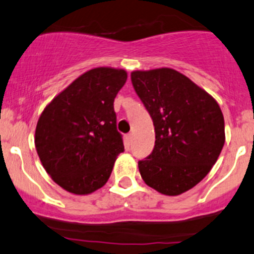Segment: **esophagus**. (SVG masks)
Instances as JSON below:
<instances>
[{"instance_id": "1", "label": "esophagus", "mask_w": 254, "mask_h": 254, "mask_svg": "<svg viewBox=\"0 0 254 254\" xmlns=\"http://www.w3.org/2000/svg\"><path fill=\"white\" fill-rule=\"evenodd\" d=\"M132 139H133V135L130 134H126V136H125V140H126V145L127 146H129L130 144H132Z\"/></svg>"}]
</instances>
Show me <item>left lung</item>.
<instances>
[{
	"mask_svg": "<svg viewBox=\"0 0 254 254\" xmlns=\"http://www.w3.org/2000/svg\"><path fill=\"white\" fill-rule=\"evenodd\" d=\"M130 79L156 132L152 152L138 162L142 180L165 195L193 189L211 170L226 140L218 103L172 68L135 70Z\"/></svg>",
	"mask_w": 254,
	"mask_h": 254,
	"instance_id": "obj_1",
	"label": "left lung"
}]
</instances>
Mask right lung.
Wrapping results in <instances>:
<instances>
[{"label":"right lung","mask_w":254,"mask_h":254,"mask_svg":"<svg viewBox=\"0 0 254 254\" xmlns=\"http://www.w3.org/2000/svg\"><path fill=\"white\" fill-rule=\"evenodd\" d=\"M126 80L124 69L93 68L43 110L36 127L37 153L51 179L67 192L90 194L103 187L125 151L114 99Z\"/></svg>","instance_id":"1"}]
</instances>
